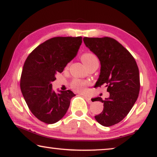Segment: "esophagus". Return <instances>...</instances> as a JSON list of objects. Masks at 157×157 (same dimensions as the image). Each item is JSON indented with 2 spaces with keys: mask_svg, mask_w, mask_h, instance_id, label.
I'll list each match as a JSON object with an SVG mask.
<instances>
[{
  "mask_svg": "<svg viewBox=\"0 0 157 157\" xmlns=\"http://www.w3.org/2000/svg\"><path fill=\"white\" fill-rule=\"evenodd\" d=\"M84 96V97H85V98H86V101H87V102H88V103H89V104H91V100H90V98H89V97H88V96Z\"/></svg>",
  "mask_w": 157,
  "mask_h": 157,
  "instance_id": "obj_1",
  "label": "esophagus"
}]
</instances>
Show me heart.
Returning a JSON list of instances; mask_svg holds the SVG:
<instances>
[{"label": "heart", "mask_w": 157, "mask_h": 157, "mask_svg": "<svg viewBox=\"0 0 157 157\" xmlns=\"http://www.w3.org/2000/svg\"><path fill=\"white\" fill-rule=\"evenodd\" d=\"M81 60H82L83 64L86 68L89 67L90 66L94 65L95 63H98V59L96 55L92 53H85L81 56ZM86 85V82L80 80H74L72 82L71 86L73 89L76 91H80L84 89L85 86Z\"/></svg>", "instance_id": "heart-1"}]
</instances>
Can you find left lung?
I'll list each match as a JSON object with an SVG mask.
<instances>
[{"label":"left lung","instance_id":"8db88e82","mask_svg":"<svg viewBox=\"0 0 157 157\" xmlns=\"http://www.w3.org/2000/svg\"><path fill=\"white\" fill-rule=\"evenodd\" d=\"M86 46L101 63L100 74L94 87L106 85L109 96L92 101L104 103V109L95 119L101 125L111 126L125 118L132 109L140 89L139 71L132 55L115 39L109 37L83 38Z\"/></svg>","mask_w":157,"mask_h":157}]
</instances>
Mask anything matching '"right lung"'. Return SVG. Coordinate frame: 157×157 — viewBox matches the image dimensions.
<instances>
[{
	"label": "right lung",
	"mask_w": 157,
	"mask_h": 157,
	"mask_svg": "<svg viewBox=\"0 0 157 157\" xmlns=\"http://www.w3.org/2000/svg\"><path fill=\"white\" fill-rule=\"evenodd\" d=\"M82 43L80 37H55L40 44L30 53L23 65L21 90L32 113L46 124L56 123L64 117L71 99L70 90L53 91L57 73L76 57Z\"/></svg>",
	"instance_id": "obj_1"
}]
</instances>
